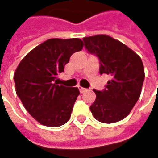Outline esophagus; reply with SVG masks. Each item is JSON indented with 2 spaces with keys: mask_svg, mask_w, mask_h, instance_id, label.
I'll list each match as a JSON object with an SVG mask.
<instances>
[{
  "mask_svg": "<svg viewBox=\"0 0 158 158\" xmlns=\"http://www.w3.org/2000/svg\"><path fill=\"white\" fill-rule=\"evenodd\" d=\"M79 90H80V92H81V93H84V92H86V91H88L87 89L83 88V87H79Z\"/></svg>",
  "mask_w": 158,
  "mask_h": 158,
  "instance_id": "obj_1",
  "label": "esophagus"
}]
</instances>
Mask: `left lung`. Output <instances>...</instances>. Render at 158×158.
<instances>
[{
	"label": "left lung",
	"mask_w": 158,
	"mask_h": 158,
	"mask_svg": "<svg viewBox=\"0 0 158 158\" xmlns=\"http://www.w3.org/2000/svg\"><path fill=\"white\" fill-rule=\"evenodd\" d=\"M85 49L99 60V74L112 76L103 91L93 90L90 106L101 123H112L126 117L138 101L145 74L141 59L126 45L105 35L84 37Z\"/></svg>",
	"instance_id": "obj_1"
}]
</instances>
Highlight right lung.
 Listing matches in <instances>:
<instances>
[{
	"instance_id": "1",
	"label": "right lung",
	"mask_w": 158,
	"mask_h": 158,
	"mask_svg": "<svg viewBox=\"0 0 158 158\" xmlns=\"http://www.w3.org/2000/svg\"><path fill=\"white\" fill-rule=\"evenodd\" d=\"M83 41L49 39L21 60L14 74L16 92L25 108L43 125L57 127L69 120L80 91L57 83L73 53L83 49Z\"/></svg>"
}]
</instances>
